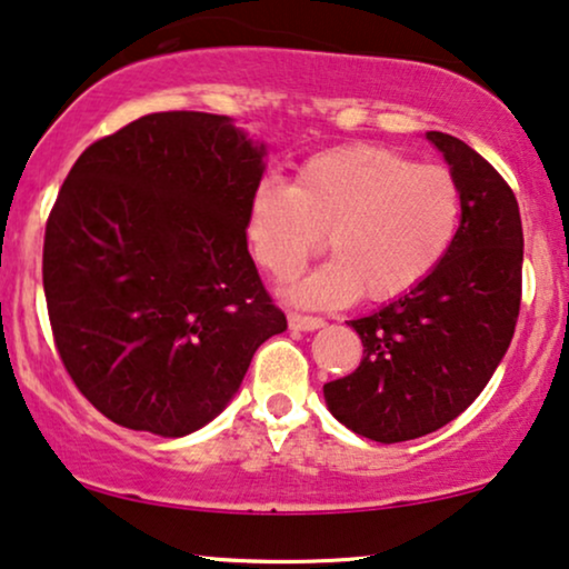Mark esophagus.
Returning a JSON list of instances; mask_svg holds the SVG:
<instances>
[{
  "instance_id": "1",
  "label": "esophagus",
  "mask_w": 569,
  "mask_h": 569,
  "mask_svg": "<svg viewBox=\"0 0 569 569\" xmlns=\"http://www.w3.org/2000/svg\"><path fill=\"white\" fill-rule=\"evenodd\" d=\"M289 326L293 330H318L326 326V320L315 318V315H299V312H289Z\"/></svg>"
}]
</instances>
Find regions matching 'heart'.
<instances>
[{"instance_id": "b5f03b06", "label": "heart", "mask_w": 569, "mask_h": 569, "mask_svg": "<svg viewBox=\"0 0 569 569\" xmlns=\"http://www.w3.org/2000/svg\"><path fill=\"white\" fill-rule=\"evenodd\" d=\"M459 218L462 191L449 168L351 143L309 157L291 186L257 181L243 233L257 264L278 280L297 276L328 243L333 260L291 289L305 305H343L359 293L391 301L443 262Z\"/></svg>"}]
</instances>
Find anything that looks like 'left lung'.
I'll return each instance as SVG.
<instances>
[{"mask_svg":"<svg viewBox=\"0 0 569 569\" xmlns=\"http://www.w3.org/2000/svg\"><path fill=\"white\" fill-rule=\"evenodd\" d=\"M462 191L457 239L417 289L351 320L362 362L322 386L357 436L412 441L443 428L483 391L515 336L522 299V220L515 191L476 149L430 131Z\"/></svg>","mask_w":569,"mask_h":569,"instance_id":"obj_1","label":"left lung"}]
</instances>
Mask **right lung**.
Segmentation results:
<instances>
[{
    "instance_id": "right-lung-1",
    "label": "right lung",
    "mask_w": 569,
    "mask_h": 569,
    "mask_svg": "<svg viewBox=\"0 0 569 569\" xmlns=\"http://www.w3.org/2000/svg\"><path fill=\"white\" fill-rule=\"evenodd\" d=\"M262 157L226 114L152 112L64 178L41 264L49 326L78 391L118 426H207L286 330L243 233Z\"/></svg>"
}]
</instances>
